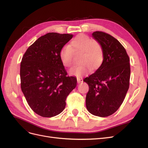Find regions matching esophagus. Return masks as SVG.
Masks as SVG:
<instances>
[{
	"label": "esophagus",
	"mask_w": 148,
	"mask_h": 148,
	"mask_svg": "<svg viewBox=\"0 0 148 148\" xmlns=\"http://www.w3.org/2000/svg\"><path fill=\"white\" fill-rule=\"evenodd\" d=\"M83 82V80L82 78H80V77L77 78V82H78V84L80 83H82Z\"/></svg>",
	"instance_id": "1"
}]
</instances>
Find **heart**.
<instances>
[{
    "label": "heart",
    "instance_id": "obj_1",
    "mask_svg": "<svg viewBox=\"0 0 148 148\" xmlns=\"http://www.w3.org/2000/svg\"><path fill=\"white\" fill-rule=\"evenodd\" d=\"M73 52H81L79 62L82 64L73 67L70 70L72 75L82 77L91 70H96L104 60V50L101 44L88 36L79 34L74 38L69 46L62 47L59 52V58L62 64L66 67L73 65Z\"/></svg>",
    "mask_w": 148,
    "mask_h": 148
}]
</instances>
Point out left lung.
Wrapping results in <instances>:
<instances>
[{"mask_svg": "<svg viewBox=\"0 0 148 148\" xmlns=\"http://www.w3.org/2000/svg\"><path fill=\"white\" fill-rule=\"evenodd\" d=\"M92 36L104 50V60L95 73L85 78L89 85L86 106L91 114L106 117L122 105L130 85V58L121 43L111 35L95 31Z\"/></svg>", "mask_w": 148, "mask_h": 148, "instance_id": "obj_1", "label": "left lung"}]
</instances>
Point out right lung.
<instances>
[{"label": "right lung", "instance_id": "add662e5", "mask_svg": "<svg viewBox=\"0 0 148 148\" xmlns=\"http://www.w3.org/2000/svg\"><path fill=\"white\" fill-rule=\"evenodd\" d=\"M73 34L49 33L28 49L20 64L21 88L28 105L43 117L59 115L77 80L67 75L59 58L60 49Z\"/></svg>", "mask_w": 148, "mask_h": 148}]
</instances>
